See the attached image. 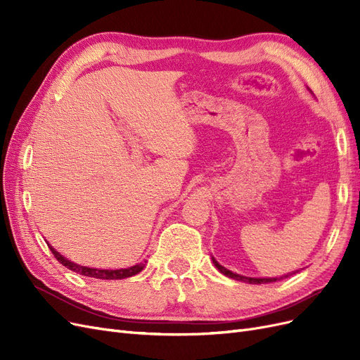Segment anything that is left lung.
Segmentation results:
<instances>
[{
  "mask_svg": "<svg viewBox=\"0 0 360 360\" xmlns=\"http://www.w3.org/2000/svg\"><path fill=\"white\" fill-rule=\"evenodd\" d=\"M212 259H213V264L216 266V269L219 270L222 275H225V276H228V278H231V279H236V281L248 282V284H267V282H276V281H279V279L288 278V275H285V276H281V278H248V276H242V275L233 274L231 270H228V269H225L224 266H221L219 263H217V261H216L214 258H212Z\"/></svg>",
  "mask_w": 360,
  "mask_h": 360,
  "instance_id": "left-lung-1",
  "label": "left lung"
}]
</instances>
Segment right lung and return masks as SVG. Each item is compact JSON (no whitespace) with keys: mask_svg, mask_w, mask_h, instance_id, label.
Here are the masks:
<instances>
[{"mask_svg":"<svg viewBox=\"0 0 360 360\" xmlns=\"http://www.w3.org/2000/svg\"><path fill=\"white\" fill-rule=\"evenodd\" d=\"M51 252L53 254V257L57 258L58 263H61L63 266H66L68 269H70L72 271H76V274L89 276V278H96V279H124V278H130L136 274H139L141 270L144 269V263L127 267V269H118V270H103V269H93V267H85V266H79L72 263L70 259L64 258L63 255H60L56 249H53L51 245H48Z\"/></svg>","mask_w":360,"mask_h":360,"instance_id":"obj_1","label":"right lung"}]
</instances>
